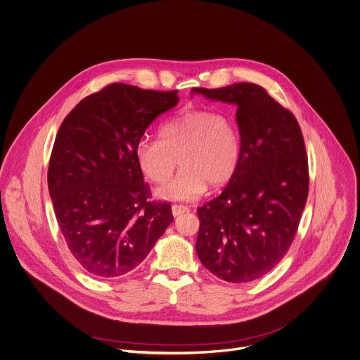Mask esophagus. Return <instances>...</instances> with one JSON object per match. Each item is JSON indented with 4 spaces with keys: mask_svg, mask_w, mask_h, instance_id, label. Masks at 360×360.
<instances>
[{
    "mask_svg": "<svg viewBox=\"0 0 360 360\" xmlns=\"http://www.w3.org/2000/svg\"><path fill=\"white\" fill-rule=\"evenodd\" d=\"M190 208L187 207V205H181V204H173L172 205V212H173V215L174 217H177V215H180V214H183V212H187Z\"/></svg>",
    "mask_w": 360,
    "mask_h": 360,
    "instance_id": "1",
    "label": "esophagus"
}]
</instances>
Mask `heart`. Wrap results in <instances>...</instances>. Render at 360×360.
I'll use <instances>...</instances> for the list:
<instances>
[{
    "label": "heart",
    "instance_id": "obj_1",
    "mask_svg": "<svg viewBox=\"0 0 360 360\" xmlns=\"http://www.w3.org/2000/svg\"><path fill=\"white\" fill-rule=\"evenodd\" d=\"M136 160L155 183L170 179L177 163L179 174L158 193L172 201L198 198L207 188L226 184L237 170L240 140L234 123L211 109H186L160 129V139L141 137L136 143Z\"/></svg>",
    "mask_w": 360,
    "mask_h": 360
}]
</instances>
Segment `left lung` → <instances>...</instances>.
<instances>
[{"instance_id": "1", "label": "left lung", "mask_w": 360, "mask_h": 360, "mask_svg": "<svg viewBox=\"0 0 360 360\" xmlns=\"http://www.w3.org/2000/svg\"><path fill=\"white\" fill-rule=\"evenodd\" d=\"M208 99L237 105L241 148L223 193L197 208L195 251L215 276L255 281L286 254L309 191L305 141L294 113L255 84L193 88Z\"/></svg>"}]
</instances>
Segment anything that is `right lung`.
<instances>
[{"label": "right lung", "mask_w": 360, "mask_h": 360, "mask_svg": "<svg viewBox=\"0 0 360 360\" xmlns=\"http://www.w3.org/2000/svg\"><path fill=\"white\" fill-rule=\"evenodd\" d=\"M177 102V91L110 84L84 98L58 130L49 194L70 254L92 276L136 269L174 220L170 204L152 200L134 149Z\"/></svg>", "instance_id": "right-lung-1"}]
</instances>
